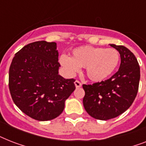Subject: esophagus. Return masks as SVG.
<instances>
[{
	"label": "esophagus",
	"mask_w": 146,
	"mask_h": 146,
	"mask_svg": "<svg viewBox=\"0 0 146 146\" xmlns=\"http://www.w3.org/2000/svg\"><path fill=\"white\" fill-rule=\"evenodd\" d=\"M74 83H75V86L76 88H80V87L82 86V83L80 81H78V80H76Z\"/></svg>",
	"instance_id": "esophagus-1"
}]
</instances>
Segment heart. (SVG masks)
Listing matches in <instances>:
<instances>
[{
	"label": "heart",
	"instance_id": "b5f03b06",
	"mask_svg": "<svg viewBox=\"0 0 146 146\" xmlns=\"http://www.w3.org/2000/svg\"><path fill=\"white\" fill-rule=\"evenodd\" d=\"M60 61L70 75L80 72V67H86L87 76L92 81L101 82L114 72L120 54L114 48L85 46L73 50V57L62 55Z\"/></svg>",
	"mask_w": 146,
	"mask_h": 146
}]
</instances>
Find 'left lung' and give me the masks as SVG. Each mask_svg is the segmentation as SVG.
<instances>
[{
  "instance_id": "1",
  "label": "left lung",
  "mask_w": 146,
  "mask_h": 146,
  "mask_svg": "<svg viewBox=\"0 0 146 146\" xmlns=\"http://www.w3.org/2000/svg\"><path fill=\"white\" fill-rule=\"evenodd\" d=\"M120 53V68L108 80L82 85L85 110L97 120H107L120 115L131 106L136 97L140 68L135 55L123 45L110 44Z\"/></svg>"
}]
</instances>
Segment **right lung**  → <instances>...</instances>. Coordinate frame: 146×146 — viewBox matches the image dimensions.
<instances>
[{
    "label": "right lung",
    "instance_id": "add662e5",
    "mask_svg": "<svg viewBox=\"0 0 146 146\" xmlns=\"http://www.w3.org/2000/svg\"><path fill=\"white\" fill-rule=\"evenodd\" d=\"M55 42H35L15 54L9 70V89L15 104L29 117L47 121L63 112L76 89L74 79L58 74Z\"/></svg>",
    "mask_w": 146,
    "mask_h": 146
}]
</instances>
